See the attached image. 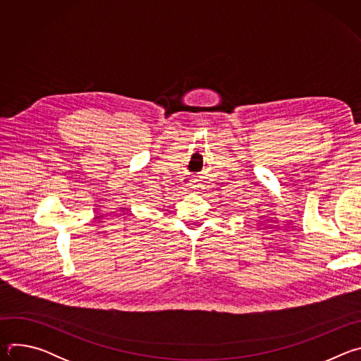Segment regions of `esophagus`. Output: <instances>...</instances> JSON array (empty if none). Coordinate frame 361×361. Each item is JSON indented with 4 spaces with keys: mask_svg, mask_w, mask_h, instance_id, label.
<instances>
[{
    "mask_svg": "<svg viewBox=\"0 0 361 361\" xmlns=\"http://www.w3.org/2000/svg\"><path fill=\"white\" fill-rule=\"evenodd\" d=\"M191 188H194V187H191Z\"/></svg>",
    "mask_w": 361,
    "mask_h": 361,
    "instance_id": "esophagus-1",
    "label": "esophagus"
}]
</instances>
